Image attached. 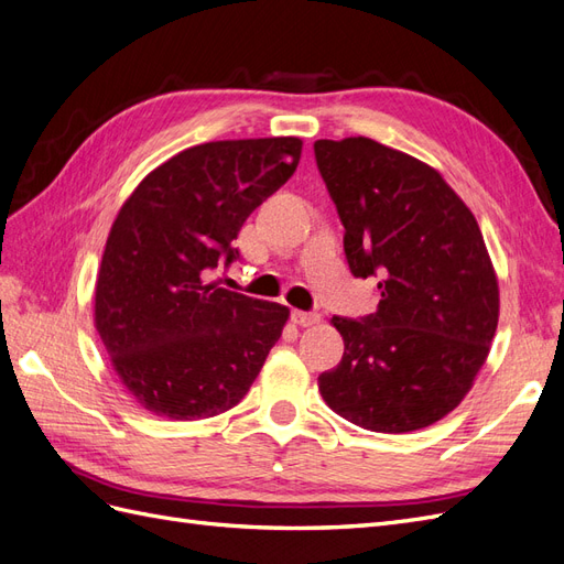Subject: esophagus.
Listing matches in <instances>:
<instances>
[{
  "instance_id": "obj_1",
  "label": "esophagus",
  "mask_w": 564,
  "mask_h": 564,
  "mask_svg": "<svg viewBox=\"0 0 564 564\" xmlns=\"http://www.w3.org/2000/svg\"><path fill=\"white\" fill-rule=\"evenodd\" d=\"M293 322L297 326H314V324L322 322V316L316 314V312H300V310H295L293 312Z\"/></svg>"
}]
</instances>
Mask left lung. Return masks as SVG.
Wrapping results in <instances>:
<instances>
[{"label": "left lung", "mask_w": 564, "mask_h": 564, "mask_svg": "<svg viewBox=\"0 0 564 564\" xmlns=\"http://www.w3.org/2000/svg\"><path fill=\"white\" fill-rule=\"evenodd\" d=\"M316 166L345 226L357 279L379 307L334 316L345 343L319 377L326 405L362 429L408 433L453 412L498 326V279L474 214L436 169L371 140H316Z\"/></svg>", "instance_id": "obj_1"}]
</instances>
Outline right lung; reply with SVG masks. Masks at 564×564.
<instances>
[{
	"instance_id": "obj_1",
	"label": "right lung",
	"mask_w": 564,
	"mask_h": 564,
	"mask_svg": "<svg viewBox=\"0 0 564 564\" xmlns=\"http://www.w3.org/2000/svg\"><path fill=\"white\" fill-rule=\"evenodd\" d=\"M300 138L195 144L140 181L113 221L95 285V326L144 410L193 422L250 391L288 307L226 291L245 219L293 176Z\"/></svg>"
}]
</instances>
